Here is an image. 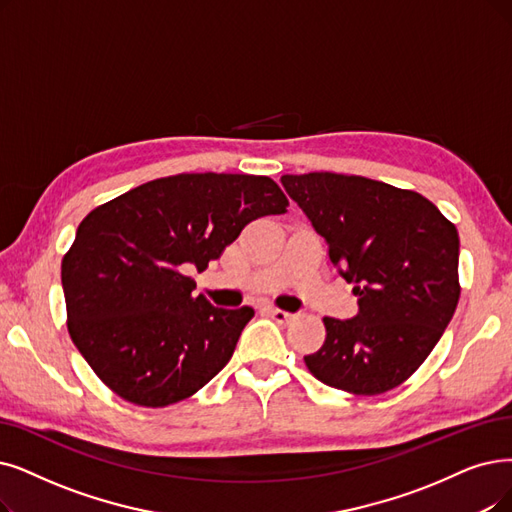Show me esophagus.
<instances>
[{"mask_svg": "<svg viewBox=\"0 0 512 512\" xmlns=\"http://www.w3.org/2000/svg\"><path fill=\"white\" fill-rule=\"evenodd\" d=\"M267 313H269V317L275 319L277 323H290V319H292V315H290L288 311H281V309H269Z\"/></svg>", "mask_w": 512, "mask_h": 512, "instance_id": "obj_1", "label": "esophagus"}]
</instances>
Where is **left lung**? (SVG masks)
Masks as SVG:
<instances>
[{"label":"left lung","mask_w":512,"mask_h":512,"mask_svg":"<svg viewBox=\"0 0 512 512\" xmlns=\"http://www.w3.org/2000/svg\"><path fill=\"white\" fill-rule=\"evenodd\" d=\"M281 185L327 241L359 313L323 317L325 342L304 363L323 384L380 395L431 355L460 298L456 224L433 201L386 182L334 172L285 174Z\"/></svg>","instance_id":"left-lung-1"}]
</instances>
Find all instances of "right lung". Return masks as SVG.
<instances>
[{
    "mask_svg": "<svg viewBox=\"0 0 512 512\" xmlns=\"http://www.w3.org/2000/svg\"><path fill=\"white\" fill-rule=\"evenodd\" d=\"M288 206L269 176L206 172L157 178L94 208L60 267L69 334L94 374L140 407L206 386L254 309H216L193 296L185 271H206L245 224Z\"/></svg>",
    "mask_w": 512,
    "mask_h": 512,
    "instance_id": "add662e5",
    "label": "right lung"
}]
</instances>
